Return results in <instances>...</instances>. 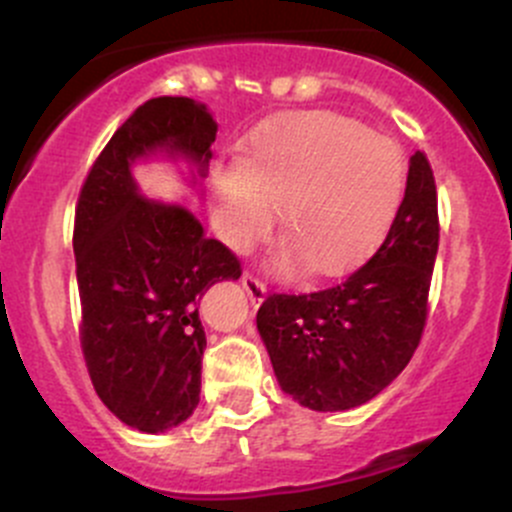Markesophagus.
Here are the masks:
<instances>
[{"label": "esophagus", "instance_id": "obj_1", "mask_svg": "<svg viewBox=\"0 0 512 512\" xmlns=\"http://www.w3.org/2000/svg\"><path fill=\"white\" fill-rule=\"evenodd\" d=\"M242 287H245L247 297H250L252 304H260L267 294L265 282H262L257 275H252V272H245V275H242Z\"/></svg>", "mask_w": 512, "mask_h": 512}]
</instances>
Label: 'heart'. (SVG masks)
<instances>
[{
    "label": "heart",
    "instance_id": "obj_1",
    "mask_svg": "<svg viewBox=\"0 0 512 512\" xmlns=\"http://www.w3.org/2000/svg\"><path fill=\"white\" fill-rule=\"evenodd\" d=\"M404 198V160L391 138L329 111L267 121L237 163L213 175V218L232 250L247 252L277 223L285 267L339 272L369 255Z\"/></svg>",
    "mask_w": 512,
    "mask_h": 512
}]
</instances>
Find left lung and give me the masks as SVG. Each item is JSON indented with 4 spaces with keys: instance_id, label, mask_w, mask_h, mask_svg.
<instances>
[{
    "instance_id": "1",
    "label": "left lung",
    "mask_w": 512,
    "mask_h": 512,
    "mask_svg": "<svg viewBox=\"0 0 512 512\" xmlns=\"http://www.w3.org/2000/svg\"><path fill=\"white\" fill-rule=\"evenodd\" d=\"M436 252V180L416 151L399 213L364 265L317 292L267 294L257 309L282 391L312 411H347L384 391L421 342Z\"/></svg>"
}]
</instances>
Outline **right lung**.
Instances as JSON below:
<instances>
[{"label": "right lung", "instance_id": "1", "mask_svg": "<svg viewBox=\"0 0 512 512\" xmlns=\"http://www.w3.org/2000/svg\"><path fill=\"white\" fill-rule=\"evenodd\" d=\"M215 133L218 123L193 98L141 103L98 153L76 203L81 352L98 399L143 433L178 426L198 406L200 299L242 267L188 210L141 198L131 163L165 148L205 175Z\"/></svg>", "mask_w": 512, "mask_h": 512}]
</instances>
